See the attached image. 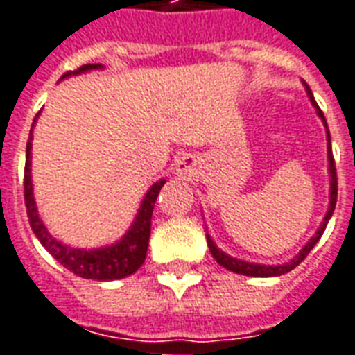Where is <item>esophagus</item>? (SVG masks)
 <instances>
[{"instance_id": "esophagus-1", "label": "esophagus", "mask_w": 355, "mask_h": 355, "mask_svg": "<svg viewBox=\"0 0 355 355\" xmlns=\"http://www.w3.org/2000/svg\"><path fill=\"white\" fill-rule=\"evenodd\" d=\"M175 170H178V174H180L181 178H191V175H193V161H191L189 157H181L180 161H178Z\"/></svg>"}]
</instances>
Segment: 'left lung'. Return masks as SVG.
Here are the masks:
<instances>
[{"instance_id":"1","label":"left lung","mask_w":355,"mask_h":355,"mask_svg":"<svg viewBox=\"0 0 355 355\" xmlns=\"http://www.w3.org/2000/svg\"><path fill=\"white\" fill-rule=\"evenodd\" d=\"M305 84V82H303ZM305 89H307V95L309 98H311V103H313V106L316 108V112H318V116L322 117V121H324V125H326V132H327V161H329V175H331V181H329V209H327L326 217H324V220H322V225H320V228L316 230V234H314L313 238H311V241H309L303 249L300 250V254L297 257H294L290 262L282 263V266H263V263H250V262H243V260H238V258H232L228 257L226 252H223V250L217 249V245L213 243V239L209 234H206L207 238V247H209V250H211L213 258L217 260V263H220L223 268H226L228 271H234V273H239V275H247V277H279V275H284V273H288V271H292L294 268H297L305 258H307V254L313 250V247L316 243H318V239L322 238V234H324V230H326L327 223H329V218H331L333 211H335V204H337V172H335V161H333V153H331V137H329V129H327V123H326V117H324V112L320 110L318 105H316V101H314L313 97V92H311V87L305 84Z\"/></svg>"}]
</instances>
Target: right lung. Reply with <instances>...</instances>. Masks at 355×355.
<instances>
[{"mask_svg":"<svg viewBox=\"0 0 355 355\" xmlns=\"http://www.w3.org/2000/svg\"><path fill=\"white\" fill-rule=\"evenodd\" d=\"M93 69H101V65H82L76 71L63 74V78L71 76V74L93 71ZM35 121L37 117L33 119V125H35ZM162 185H164V180L151 185V189L144 196L142 206L138 209L135 223L130 226V230L121 238V241H117L110 247H103V249H71V247L60 243L58 239L50 236V232L46 230V226L42 225L39 213H37L35 200H33V183H31V132H29L28 146H26V168H24V200H26L29 225H31V230L37 236V239L41 241L42 247L63 268L73 271L74 275L82 277V279H93V281L123 279V277L132 275L142 266L146 254H148L151 215H153L155 200L161 193Z\"/></svg>","mask_w":355,"mask_h":355,"instance_id":"1","label":"right lung"}]
</instances>
